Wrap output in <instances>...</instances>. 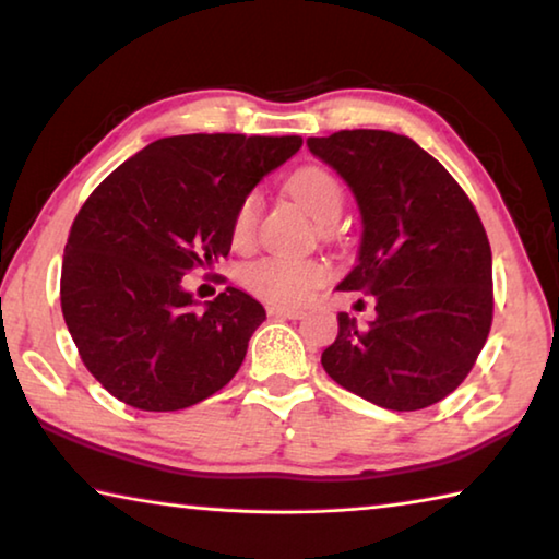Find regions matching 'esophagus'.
Wrapping results in <instances>:
<instances>
[{
    "instance_id": "esophagus-1",
    "label": "esophagus",
    "mask_w": 559,
    "mask_h": 559,
    "mask_svg": "<svg viewBox=\"0 0 559 559\" xmlns=\"http://www.w3.org/2000/svg\"><path fill=\"white\" fill-rule=\"evenodd\" d=\"M269 316L271 318H281V320H298L302 318L300 308H288V306H269Z\"/></svg>"
}]
</instances>
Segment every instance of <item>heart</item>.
Here are the masks:
<instances>
[{
	"mask_svg": "<svg viewBox=\"0 0 559 559\" xmlns=\"http://www.w3.org/2000/svg\"><path fill=\"white\" fill-rule=\"evenodd\" d=\"M290 192L320 224H333L345 206V189L340 179L325 167H302L290 177ZM261 216L259 192H249L239 202L231 222L234 246H249L257 231ZM330 269L320 259H296V257H261L246 263L241 271L243 286L259 298L271 302H300L318 286H323Z\"/></svg>",
	"mask_w": 559,
	"mask_h": 559,
	"instance_id": "heart-1",
	"label": "heart"
}]
</instances>
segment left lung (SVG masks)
Here are the masks:
<instances>
[{"mask_svg": "<svg viewBox=\"0 0 559 559\" xmlns=\"http://www.w3.org/2000/svg\"><path fill=\"white\" fill-rule=\"evenodd\" d=\"M308 147L345 179L362 214L357 266L337 290L377 318L337 316L320 362L362 400L416 412L466 380L493 323V261L476 206L439 159L390 130H340Z\"/></svg>", "mask_w": 559, "mask_h": 559, "instance_id": "8db88e82", "label": "left lung"}]
</instances>
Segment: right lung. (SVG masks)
<instances>
[{"instance_id": "1", "label": "right lung", "mask_w": 559, "mask_h": 559, "mask_svg": "<svg viewBox=\"0 0 559 559\" xmlns=\"http://www.w3.org/2000/svg\"><path fill=\"white\" fill-rule=\"evenodd\" d=\"M300 135L197 132L150 143L75 214L61 310L88 372L128 406L177 412L239 372L266 310L226 286L200 310L182 278L229 257L234 212Z\"/></svg>"}]
</instances>
